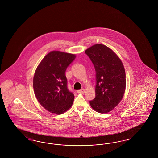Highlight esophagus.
<instances>
[{
	"label": "esophagus",
	"instance_id": "1",
	"mask_svg": "<svg viewBox=\"0 0 158 158\" xmlns=\"http://www.w3.org/2000/svg\"><path fill=\"white\" fill-rule=\"evenodd\" d=\"M85 92H86V90L85 89H81V90H79L77 91V93H81V94H83Z\"/></svg>",
	"mask_w": 158,
	"mask_h": 158
}]
</instances>
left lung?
Listing matches in <instances>:
<instances>
[{
    "label": "left lung",
    "instance_id": "8db88e82",
    "mask_svg": "<svg viewBox=\"0 0 158 158\" xmlns=\"http://www.w3.org/2000/svg\"><path fill=\"white\" fill-rule=\"evenodd\" d=\"M96 71V97L90 101L94 110L106 114L113 110L122 100L126 79L122 61L110 48L96 44L85 50Z\"/></svg>",
    "mask_w": 158,
    "mask_h": 158
}]
</instances>
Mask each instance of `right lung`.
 I'll use <instances>...</instances> for the list:
<instances>
[{"label": "right lung", "instance_id": "obj_1", "mask_svg": "<svg viewBox=\"0 0 158 158\" xmlns=\"http://www.w3.org/2000/svg\"><path fill=\"white\" fill-rule=\"evenodd\" d=\"M76 55L57 50L44 56L34 73V93L40 104L48 112L60 115L72 105L74 95L67 89L65 71Z\"/></svg>", "mask_w": 158, "mask_h": 158}]
</instances>
